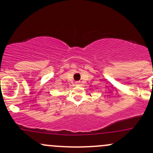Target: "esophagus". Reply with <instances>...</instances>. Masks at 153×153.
Returning <instances> with one entry per match:
<instances>
[{
  "instance_id": "esophagus-1",
  "label": "esophagus",
  "mask_w": 153,
  "mask_h": 153,
  "mask_svg": "<svg viewBox=\"0 0 153 153\" xmlns=\"http://www.w3.org/2000/svg\"><path fill=\"white\" fill-rule=\"evenodd\" d=\"M77 85H79V83H77Z\"/></svg>"
}]
</instances>
